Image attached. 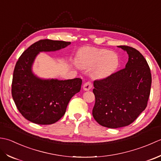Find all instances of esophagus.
Returning a JSON list of instances; mask_svg holds the SVG:
<instances>
[{
  "mask_svg": "<svg viewBox=\"0 0 161 161\" xmlns=\"http://www.w3.org/2000/svg\"><path fill=\"white\" fill-rule=\"evenodd\" d=\"M92 87V83L90 81H87L83 85V90H90Z\"/></svg>",
  "mask_w": 161,
  "mask_h": 161,
  "instance_id": "obj_1",
  "label": "esophagus"
}]
</instances>
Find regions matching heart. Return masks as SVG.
I'll use <instances>...</instances> for the list:
<instances>
[{
	"label": "heart",
	"instance_id": "obj_1",
	"mask_svg": "<svg viewBox=\"0 0 161 161\" xmlns=\"http://www.w3.org/2000/svg\"><path fill=\"white\" fill-rule=\"evenodd\" d=\"M78 61L84 68L95 66L93 75L97 78H105L117 69L119 65V57L117 53L106 49L94 47H84L78 54Z\"/></svg>",
	"mask_w": 161,
	"mask_h": 161
}]
</instances>
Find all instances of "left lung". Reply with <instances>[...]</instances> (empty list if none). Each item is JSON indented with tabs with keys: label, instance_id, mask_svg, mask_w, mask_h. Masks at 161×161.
Masks as SVG:
<instances>
[{
	"label": "left lung",
	"instance_id": "1",
	"mask_svg": "<svg viewBox=\"0 0 161 161\" xmlns=\"http://www.w3.org/2000/svg\"><path fill=\"white\" fill-rule=\"evenodd\" d=\"M126 67L94 82V119L100 125L117 129L129 125L145 110L150 95L152 74L145 58L128 46Z\"/></svg>",
	"mask_w": 161,
	"mask_h": 161
}]
</instances>
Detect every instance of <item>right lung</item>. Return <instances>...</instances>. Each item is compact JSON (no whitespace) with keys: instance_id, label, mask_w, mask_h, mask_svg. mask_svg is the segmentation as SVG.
Segmentation results:
<instances>
[{"instance_id":"obj_1","label":"right lung","mask_w":161,"mask_h":161,"mask_svg":"<svg viewBox=\"0 0 161 161\" xmlns=\"http://www.w3.org/2000/svg\"><path fill=\"white\" fill-rule=\"evenodd\" d=\"M71 42L42 39L29 47L16 62L12 83L13 100L26 119L37 124H54L64 115L71 97L80 92L79 78L60 80L41 79L32 72L39 52L55 51Z\"/></svg>"}]
</instances>
